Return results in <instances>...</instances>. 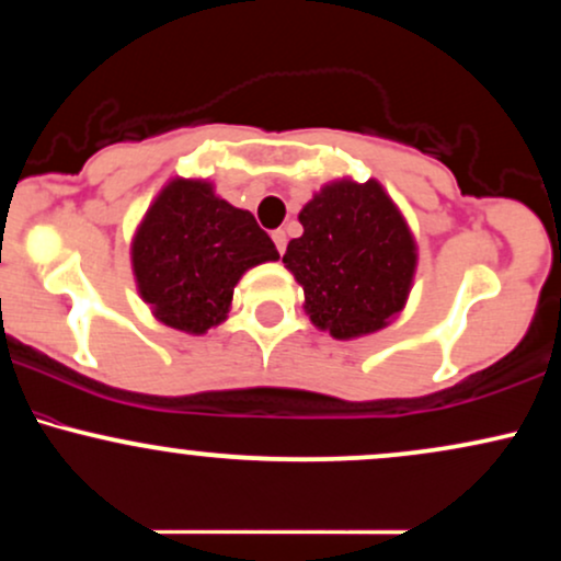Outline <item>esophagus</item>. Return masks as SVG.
<instances>
[{
  "label": "esophagus",
  "instance_id": "1",
  "mask_svg": "<svg viewBox=\"0 0 561 561\" xmlns=\"http://www.w3.org/2000/svg\"><path fill=\"white\" fill-rule=\"evenodd\" d=\"M272 240H274V244H276V250H279V253H285V248H287V234H285V229L272 231Z\"/></svg>",
  "mask_w": 561,
  "mask_h": 561
}]
</instances>
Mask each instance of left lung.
Returning <instances> with one entry per match:
<instances>
[{"mask_svg": "<svg viewBox=\"0 0 561 561\" xmlns=\"http://www.w3.org/2000/svg\"><path fill=\"white\" fill-rule=\"evenodd\" d=\"M302 237L282 263L306 293L308 317L332 337L382 330L403 308L416 244L377 182L324 186L300 210Z\"/></svg>", "mask_w": 561, "mask_h": 561, "instance_id": "1", "label": "left lung"}]
</instances>
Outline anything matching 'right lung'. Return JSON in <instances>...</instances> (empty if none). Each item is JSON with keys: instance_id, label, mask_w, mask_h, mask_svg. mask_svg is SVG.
Segmentation results:
<instances>
[{"instance_id": "1", "label": "right lung", "mask_w": 561, "mask_h": 561, "mask_svg": "<svg viewBox=\"0 0 561 561\" xmlns=\"http://www.w3.org/2000/svg\"><path fill=\"white\" fill-rule=\"evenodd\" d=\"M276 259L253 214L192 179H173L160 192L131 244L141 298L163 324L192 334L227 319L240 276Z\"/></svg>"}]
</instances>
